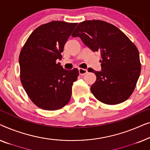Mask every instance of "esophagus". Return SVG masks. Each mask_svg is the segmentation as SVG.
Returning a JSON list of instances; mask_svg holds the SVG:
<instances>
[{
	"mask_svg": "<svg viewBox=\"0 0 150 150\" xmlns=\"http://www.w3.org/2000/svg\"><path fill=\"white\" fill-rule=\"evenodd\" d=\"M88 73V71L86 70V69H81L79 68V73L80 75H84L86 73Z\"/></svg>",
	"mask_w": 150,
	"mask_h": 150,
	"instance_id": "esophagus-1",
	"label": "esophagus"
}]
</instances>
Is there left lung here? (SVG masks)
<instances>
[{"label":"left lung","instance_id":"left-lung-1","mask_svg":"<svg viewBox=\"0 0 150 150\" xmlns=\"http://www.w3.org/2000/svg\"><path fill=\"white\" fill-rule=\"evenodd\" d=\"M73 37H80L92 51L100 52L101 71L91 92L105 104L116 105L129 98L141 73L139 54L135 45L114 25L101 20L80 22Z\"/></svg>","mask_w":150,"mask_h":150}]
</instances>
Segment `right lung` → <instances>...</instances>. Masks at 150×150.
<instances>
[{"label":"right lung","instance_id":"right-lung-1","mask_svg":"<svg viewBox=\"0 0 150 150\" xmlns=\"http://www.w3.org/2000/svg\"><path fill=\"white\" fill-rule=\"evenodd\" d=\"M77 23L52 21L35 29L19 56L23 88L35 105L45 110L61 109L70 100L77 69L65 70L56 63Z\"/></svg>","mask_w":150,"mask_h":150}]
</instances>
